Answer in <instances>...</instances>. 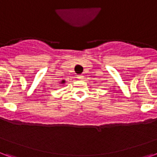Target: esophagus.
Returning <instances> with one entry per match:
<instances>
[{"label": "esophagus", "instance_id": "obj_1", "mask_svg": "<svg viewBox=\"0 0 157 157\" xmlns=\"http://www.w3.org/2000/svg\"><path fill=\"white\" fill-rule=\"evenodd\" d=\"M77 78H78V79L81 80V79H83V75H81V74H79V75H78Z\"/></svg>", "mask_w": 157, "mask_h": 157}]
</instances>
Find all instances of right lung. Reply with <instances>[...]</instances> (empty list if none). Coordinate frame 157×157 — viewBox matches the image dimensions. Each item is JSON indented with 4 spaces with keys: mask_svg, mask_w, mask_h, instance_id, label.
<instances>
[{
    "mask_svg": "<svg viewBox=\"0 0 157 157\" xmlns=\"http://www.w3.org/2000/svg\"><path fill=\"white\" fill-rule=\"evenodd\" d=\"M65 83V81H64V80H62L60 83Z\"/></svg>",
    "mask_w": 157,
    "mask_h": 157,
    "instance_id": "add662e5",
    "label": "right lung"
}]
</instances>
